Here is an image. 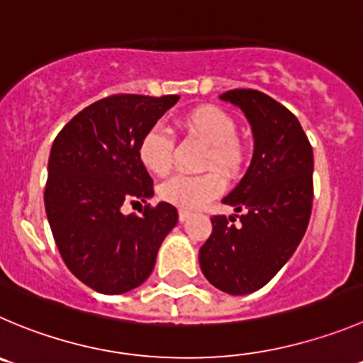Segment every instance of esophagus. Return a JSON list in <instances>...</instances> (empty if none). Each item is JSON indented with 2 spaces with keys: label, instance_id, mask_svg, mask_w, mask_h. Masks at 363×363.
Listing matches in <instances>:
<instances>
[{
  "label": "esophagus",
  "instance_id": "obj_1",
  "mask_svg": "<svg viewBox=\"0 0 363 363\" xmlns=\"http://www.w3.org/2000/svg\"><path fill=\"white\" fill-rule=\"evenodd\" d=\"M178 217H179V220H182V223H185V220L189 219V217H191V212H189V210H179L178 212Z\"/></svg>",
  "mask_w": 363,
  "mask_h": 363
}]
</instances>
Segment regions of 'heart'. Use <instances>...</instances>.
Here are the masks:
<instances>
[{
    "label": "heart",
    "mask_w": 363,
    "mask_h": 363,
    "mask_svg": "<svg viewBox=\"0 0 363 363\" xmlns=\"http://www.w3.org/2000/svg\"><path fill=\"white\" fill-rule=\"evenodd\" d=\"M184 126L208 144L205 167H217L235 174L242 164V146L237 139V124L226 110L216 105H199L189 110ZM139 160L151 174L165 176L172 169L174 139L160 124L147 128L140 137ZM224 191V178L217 171L205 174H176L160 187V198L184 210L201 208Z\"/></svg>",
    "instance_id": "obj_1"
}]
</instances>
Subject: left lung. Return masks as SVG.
<instances>
[{
    "label": "left lung",
    "instance_id": "1",
    "mask_svg": "<svg viewBox=\"0 0 363 363\" xmlns=\"http://www.w3.org/2000/svg\"><path fill=\"white\" fill-rule=\"evenodd\" d=\"M251 124L255 151L246 174L223 203L233 216H213L199 265L213 287L231 296L258 291L287 264L308 226L313 199V153L298 117L271 96L235 89L219 96Z\"/></svg>",
    "mask_w": 363,
    "mask_h": 363
}]
</instances>
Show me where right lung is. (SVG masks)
Wrapping results in <instances>:
<instances>
[{"mask_svg":"<svg viewBox=\"0 0 363 363\" xmlns=\"http://www.w3.org/2000/svg\"><path fill=\"white\" fill-rule=\"evenodd\" d=\"M179 96L116 94L76 113L53 140L44 192L46 216L62 260L101 294L139 287L155 267L160 244L178 223L169 203L124 216V203L153 196L140 164V137Z\"/></svg>","mask_w":363,"mask_h":363,"instance_id":"right-lung-1","label":"right lung"}]
</instances>
